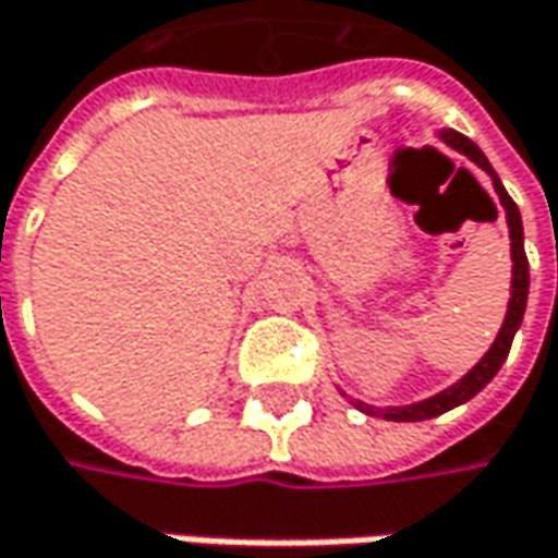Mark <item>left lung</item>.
I'll return each mask as SVG.
<instances>
[{
	"instance_id": "1",
	"label": "left lung",
	"mask_w": 558,
	"mask_h": 558,
	"mask_svg": "<svg viewBox=\"0 0 558 558\" xmlns=\"http://www.w3.org/2000/svg\"><path fill=\"white\" fill-rule=\"evenodd\" d=\"M444 143L452 146V149H459L462 156H469L474 165H481L490 178H494V186H497L499 193V203L506 208V221H509V236H512V300H509V312H506V322L499 327L497 340H494V347L487 350V355L474 365L469 375L462 377L459 384H452L449 390L444 393H437V397H430V400L415 402V405H400V409H375V405H365V402L355 400V405L365 412V415H380V418H387V422H424V418H437V415H444L449 409H456V405H462V402H469L474 393H481L494 375L499 372V365L506 362V355H509V347H512V337H515V330L521 325V315H524V303H527V255H524V233H521V215L519 206L512 203V196L506 193V186L499 183V178L494 174V168H490V161L484 158V153L474 146L469 136L456 134V131H444Z\"/></svg>"
}]
</instances>
